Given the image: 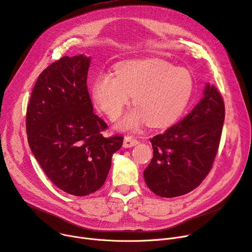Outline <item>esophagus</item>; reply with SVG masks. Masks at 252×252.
Masks as SVG:
<instances>
[{"label": "esophagus", "instance_id": "34e87169", "mask_svg": "<svg viewBox=\"0 0 252 252\" xmlns=\"http://www.w3.org/2000/svg\"><path fill=\"white\" fill-rule=\"evenodd\" d=\"M139 144V141L136 140L134 137H126L124 140V147L125 148H130V147H134L136 145Z\"/></svg>", "mask_w": 252, "mask_h": 252}]
</instances>
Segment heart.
I'll list each match as a JSON object with an SVG mask.
<instances>
[{
	"mask_svg": "<svg viewBox=\"0 0 252 252\" xmlns=\"http://www.w3.org/2000/svg\"><path fill=\"white\" fill-rule=\"evenodd\" d=\"M193 79L182 67L157 59L119 63L115 75L103 73L92 85L95 105L111 119L121 115L125 106L136 105L116 125L122 130H136L142 124L154 127L174 123L186 107L192 94Z\"/></svg>",
	"mask_w": 252,
	"mask_h": 252,
	"instance_id": "heart-1",
	"label": "heart"
}]
</instances>
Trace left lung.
<instances>
[{"mask_svg":"<svg viewBox=\"0 0 252 252\" xmlns=\"http://www.w3.org/2000/svg\"><path fill=\"white\" fill-rule=\"evenodd\" d=\"M223 121L222 98L214 86L206 84L203 97L186 117L150 139L153 158L144 170L148 188L170 198L199 186L213 166Z\"/></svg>","mask_w":252,"mask_h":252,"instance_id":"8db88e82","label":"left lung"}]
</instances>
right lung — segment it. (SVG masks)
I'll list each match as a JSON object with an SVG mask.
<instances>
[{"label":"right lung","instance_id":"right-lung-1","mask_svg":"<svg viewBox=\"0 0 252 252\" xmlns=\"http://www.w3.org/2000/svg\"><path fill=\"white\" fill-rule=\"evenodd\" d=\"M91 57L65 56L39 74L26 111L31 150L62 191L87 196L99 190L124 138H105L107 125L93 112L87 77Z\"/></svg>","mask_w":252,"mask_h":252}]
</instances>
